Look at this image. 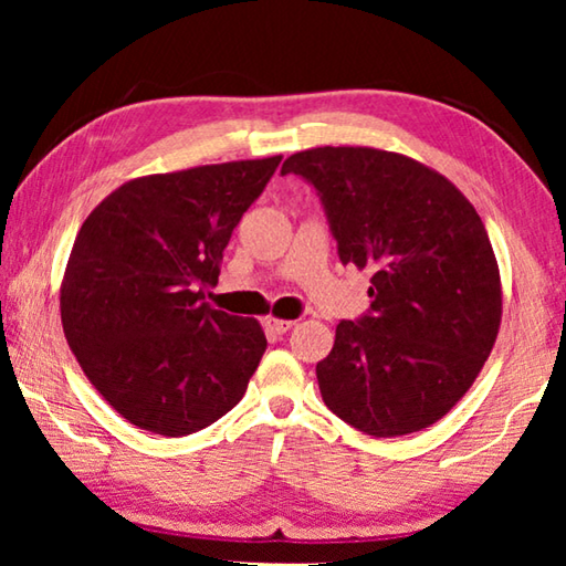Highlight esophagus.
<instances>
[{
  "mask_svg": "<svg viewBox=\"0 0 566 566\" xmlns=\"http://www.w3.org/2000/svg\"><path fill=\"white\" fill-rule=\"evenodd\" d=\"M264 327H266V332H272V334H284V332H290L294 327V322L292 319H280V317H266Z\"/></svg>",
  "mask_w": 566,
  "mask_h": 566,
  "instance_id": "1",
  "label": "esophagus"
}]
</instances>
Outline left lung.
I'll use <instances>...</instances> for the list:
<instances>
[{
    "label": "left lung",
    "mask_w": 566,
    "mask_h": 566,
    "mask_svg": "<svg viewBox=\"0 0 566 566\" xmlns=\"http://www.w3.org/2000/svg\"><path fill=\"white\" fill-rule=\"evenodd\" d=\"M317 187L342 264L371 272L369 314L317 364L324 405L371 437L421 432L462 399L502 324V280L472 202L437 169L375 147H314L282 175Z\"/></svg>",
    "instance_id": "1"
}]
</instances>
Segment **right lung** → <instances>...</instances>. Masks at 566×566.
<instances>
[{
    "mask_svg": "<svg viewBox=\"0 0 566 566\" xmlns=\"http://www.w3.org/2000/svg\"><path fill=\"white\" fill-rule=\"evenodd\" d=\"M280 161L129 179L84 219L60 286L64 337L94 389L134 427L185 437L244 397L264 329L209 306L205 290Z\"/></svg>",
    "mask_w": 566,
    "mask_h": 566,
    "instance_id": "right-lung-1",
    "label": "right lung"
}]
</instances>
